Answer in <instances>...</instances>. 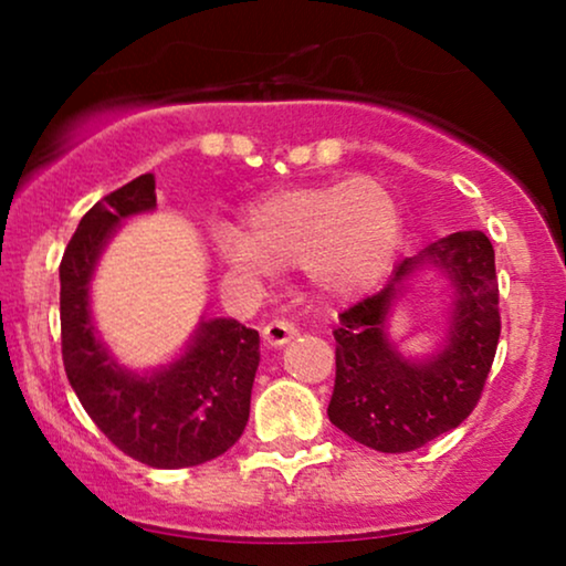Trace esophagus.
<instances>
[{
	"instance_id": "obj_1",
	"label": "esophagus",
	"mask_w": 566,
	"mask_h": 566,
	"mask_svg": "<svg viewBox=\"0 0 566 566\" xmlns=\"http://www.w3.org/2000/svg\"><path fill=\"white\" fill-rule=\"evenodd\" d=\"M296 335H298V329L293 327L291 322H283V319H273L270 324H265V327H262V339H265V343L273 345V347H281L285 343H291V339Z\"/></svg>"
}]
</instances>
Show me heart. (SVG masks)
I'll use <instances>...</instances> for the list:
<instances>
[{"label": "heart", "instance_id": "obj_1", "mask_svg": "<svg viewBox=\"0 0 566 566\" xmlns=\"http://www.w3.org/2000/svg\"><path fill=\"white\" fill-rule=\"evenodd\" d=\"M213 252L237 273L301 268L324 298H350L389 273L401 242V206L376 177L289 185L242 211V229L216 227Z\"/></svg>", "mask_w": 566, "mask_h": 566}]
</instances>
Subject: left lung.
<instances>
[{
	"mask_svg": "<svg viewBox=\"0 0 566 566\" xmlns=\"http://www.w3.org/2000/svg\"><path fill=\"white\" fill-rule=\"evenodd\" d=\"M443 269L454 285L444 350L405 359L385 335L392 298L417 269ZM337 376L329 420L345 436L381 453H407L459 428L482 397L500 339V289L492 242L482 231H455L405 258L389 283L339 314Z\"/></svg>",
	"mask_w": 566,
	"mask_h": 566,
	"instance_id": "obj_1",
	"label": "left lung"
}]
</instances>
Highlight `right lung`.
I'll return each instance as SVG.
<instances>
[{"mask_svg":"<svg viewBox=\"0 0 566 566\" xmlns=\"http://www.w3.org/2000/svg\"><path fill=\"white\" fill-rule=\"evenodd\" d=\"M154 188V175H142L82 216L59 265L61 355L74 394L113 446L146 467L182 469L242 438L260 335L237 319H208L188 350L154 374H134L111 358L92 324L90 281L120 221L157 206Z\"/></svg>","mask_w":566,"mask_h":566,"instance_id":"right-lung-1","label":"right lung"}]
</instances>
